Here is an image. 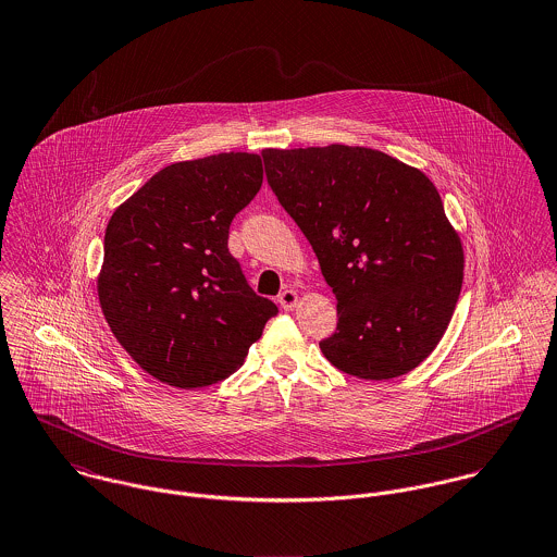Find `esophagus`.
Segmentation results:
<instances>
[{
    "label": "esophagus",
    "mask_w": 557,
    "mask_h": 557,
    "mask_svg": "<svg viewBox=\"0 0 557 557\" xmlns=\"http://www.w3.org/2000/svg\"><path fill=\"white\" fill-rule=\"evenodd\" d=\"M280 306L286 309V311H290V309L297 308V304H299V295L295 293V290H284L282 295H280Z\"/></svg>",
    "instance_id": "34e87169"
}]
</instances>
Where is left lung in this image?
I'll return each mask as SVG.
<instances>
[{
	"label": "left lung",
	"mask_w": 557,
	"mask_h": 557,
	"mask_svg": "<svg viewBox=\"0 0 557 557\" xmlns=\"http://www.w3.org/2000/svg\"><path fill=\"white\" fill-rule=\"evenodd\" d=\"M269 186L318 256L337 299L320 342L348 375L391 380L442 339L463 282V246L432 180L377 149H264Z\"/></svg>",
	"instance_id": "left-lung-1"
}]
</instances>
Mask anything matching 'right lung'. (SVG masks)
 <instances>
[{
	"instance_id": "1",
	"label": "right lung",
	"mask_w": 557,
	"mask_h": 557,
	"mask_svg": "<svg viewBox=\"0 0 557 557\" xmlns=\"http://www.w3.org/2000/svg\"><path fill=\"white\" fill-rule=\"evenodd\" d=\"M260 186L258 153H218L164 166L111 215L100 308L156 380L202 388L228 377L277 313L228 251L231 222Z\"/></svg>"
}]
</instances>
